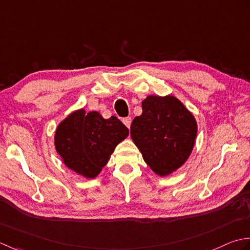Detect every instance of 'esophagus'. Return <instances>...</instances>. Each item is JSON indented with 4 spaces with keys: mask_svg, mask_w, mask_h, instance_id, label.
<instances>
[{
    "mask_svg": "<svg viewBox=\"0 0 250 250\" xmlns=\"http://www.w3.org/2000/svg\"><path fill=\"white\" fill-rule=\"evenodd\" d=\"M123 123L125 124V126L127 127V128H129L130 124H131V118H129V116H128V118H124L123 119Z\"/></svg>",
    "mask_w": 250,
    "mask_h": 250,
    "instance_id": "obj_1",
    "label": "esophagus"
}]
</instances>
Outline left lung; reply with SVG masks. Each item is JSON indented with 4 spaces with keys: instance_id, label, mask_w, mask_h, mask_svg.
I'll return each instance as SVG.
<instances>
[{
    "instance_id": "8db88e82",
    "label": "left lung",
    "mask_w": 250,
    "mask_h": 250,
    "mask_svg": "<svg viewBox=\"0 0 250 250\" xmlns=\"http://www.w3.org/2000/svg\"><path fill=\"white\" fill-rule=\"evenodd\" d=\"M196 121L172 96H147L142 114L130 126V136L145 162L157 175L178 169L190 156L195 144Z\"/></svg>"
}]
</instances>
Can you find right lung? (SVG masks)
<instances>
[{"label":"right lung","mask_w":250,"mask_h":250,"mask_svg":"<svg viewBox=\"0 0 250 250\" xmlns=\"http://www.w3.org/2000/svg\"><path fill=\"white\" fill-rule=\"evenodd\" d=\"M128 132V128L115 116L104 120L98 112L86 113L82 109L59 124L55 146L70 169L86 178H95Z\"/></svg>","instance_id":"obj_1"}]
</instances>
